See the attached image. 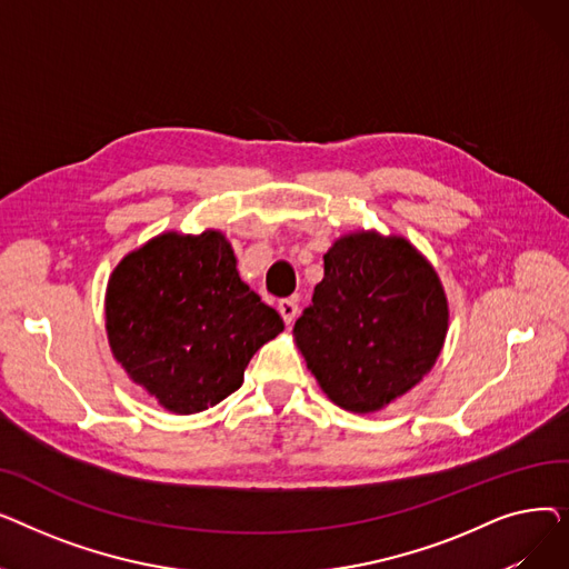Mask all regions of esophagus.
<instances>
[{
    "label": "esophagus",
    "instance_id": "1",
    "mask_svg": "<svg viewBox=\"0 0 569 569\" xmlns=\"http://www.w3.org/2000/svg\"><path fill=\"white\" fill-rule=\"evenodd\" d=\"M279 313H281V318H283L286 325H292L295 318H297V313H300V307H297L292 300H281V302H279Z\"/></svg>",
    "mask_w": 569,
    "mask_h": 569
}]
</instances>
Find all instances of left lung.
I'll return each mask as SVG.
<instances>
[{
	"instance_id": "left-lung-1",
	"label": "left lung",
	"mask_w": 569,
	"mask_h": 569,
	"mask_svg": "<svg viewBox=\"0 0 569 569\" xmlns=\"http://www.w3.org/2000/svg\"><path fill=\"white\" fill-rule=\"evenodd\" d=\"M295 332L322 392L346 410L371 412L431 371L447 300L433 267L403 237L355 232L325 253V277Z\"/></svg>"
}]
</instances>
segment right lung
Here are the masks:
<instances>
[{
  "mask_svg": "<svg viewBox=\"0 0 569 569\" xmlns=\"http://www.w3.org/2000/svg\"><path fill=\"white\" fill-rule=\"evenodd\" d=\"M106 330L127 373L177 415L217 406L244 382L281 316L237 274L217 230L166 232L129 253L110 277Z\"/></svg>",
  "mask_w": 569,
  "mask_h": 569,
  "instance_id": "1",
  "label": "right lung"
}]
</instances>
